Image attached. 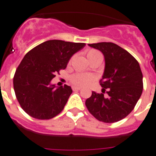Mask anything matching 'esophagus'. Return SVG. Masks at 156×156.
Instances as JSON below:
<instances>
[{"instance_id":"esophagus-1","label":"esophagus","mask_w":156,"mask_h":156,"mask_svg":"<svg viewBox=\"0 0 156 156\" xmlns=\"http://www.w3.org/2000/svg\"><path fill=\"white\" fill-rule=\"evenodd\" d=\"M81 89V87H73V91H80Z\"/></svg>"}]
</instances>
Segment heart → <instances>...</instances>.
Listing matches in <instances>:
<instances>
[{
  "label": "heart",
  "mask_w": 156,
  "mask_h": 156,
  "mask_svg": "<svg viewBox=\"0 0 156 156\" xmlns=\"http://www.w3.org/2000/svg\"><path fill=\"white\" fill-rule=\"evenodd\" d=\"M87 57L89 61H91L93 58H95L97 57H102V56L99 51L94 50V49H91L87 51ZM71 60H70V62H71ZM94 80V77L93 76L83 74V73H76L70 77V82L72 84L79 87L88 86Z\"/></svg>",
  "instance_id": "b5f03b06"
}]
</instances>
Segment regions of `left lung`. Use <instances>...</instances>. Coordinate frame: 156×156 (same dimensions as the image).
Here are the masks:
<instances>
[{"instance_id":"1","label":"left lung","mask_w":156,"mask_h":156,"mask_svg":"<svg viewBox=\"0 0 156 156\" xmlns=\"http://www.w3.org/2000/svg\"><path fill=\"white\" fill-rule=\"evenodd\" d=\"M102 52L105 70L100 85L102 93L92 91L85 105L94 118L105 123H114L128 116L143 91V74L138 62L123 48L113 42L88 44ZM108 90L106 97L104 94Z\"/></svg>"}]
</instances>
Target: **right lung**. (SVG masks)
Returning a JSON list of instances; mask_svg holds the SVG:
<instances>
[{"label":"right lung","instance_id":"obj_1","mask_svg":"<svg viewBox=\"0 0 156 156\" xmlns=\"http://www.w3.org/2000/svg\"><path fill=\"white\" fill-rule=\"evenodd\" d=\"M85 45L49 40L27 53L15 73L13 87L21 108L28 115L48 120L63 110L73 90L66 84L56 88L50 81Z\"/></svg>","mask_w":156,"mask_h":156}]
</instances>
